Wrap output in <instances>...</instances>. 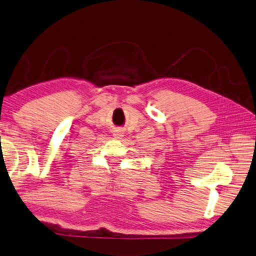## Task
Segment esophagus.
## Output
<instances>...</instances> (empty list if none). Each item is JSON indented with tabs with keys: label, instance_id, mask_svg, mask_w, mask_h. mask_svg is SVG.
I'll use <instances>...</instances> for the list:
<instances>
[{
	"label": "esophagus",
	"instance_id": "1",
	"mask_svg": "<svg viewBox=\"0 0 256 256\" xmlns=\"http://www.w3.org/2000/svg\"><path fill=\"white\" fill-rule=\"evenodd\" d=\"M113 136H114L116 138H122V137H124L122 132H121L120 130H116L114 134H113Z\"/></svg>",
	"mask_w": 256,
	"mask_h": 256
}]
</instances>
